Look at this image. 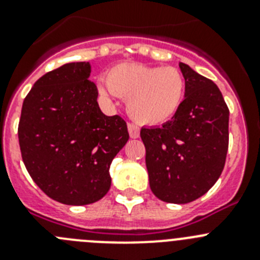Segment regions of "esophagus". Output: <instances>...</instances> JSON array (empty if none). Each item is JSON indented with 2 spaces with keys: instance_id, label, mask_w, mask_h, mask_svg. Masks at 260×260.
<instances>
[{
  "instance_id": "esophagus-1",
  "label": "esophagus",
  "mask_w": 260,
  "mask_h": 260,
  "mask_svg": "<svg viewBox=\"0 0 260 260\" xmlns=\"http://www.w3.org/2000/svg\"><path fill=\"white\" fill-rule=\"evenodd\" d=\"M127 128H128V134H130V138H133V139H137V138H139V127H138L137 125H134V123H128Z\"/></svg>"
}]
</instances>
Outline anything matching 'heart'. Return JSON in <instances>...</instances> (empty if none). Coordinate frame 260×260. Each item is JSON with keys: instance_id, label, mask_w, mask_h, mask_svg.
<instances>
[{"instance_id": "b5f03b06", "label": "heart", "mask_w": 260, "mask_h": 260, "mask_svg": "<svg viewBox=\"0 0 260 260\" xmlns=\"http://www.w3.org/2000/svg\"><path fill=\"white\" fill-rule=\"evenodd\" d=\"M104 98H126L128 114L143 125H160L178 112L185 99V78L176 68L119 63L99 83Z\"/></svg>"}]
</instances>
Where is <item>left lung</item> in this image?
I'll list each match as a JSON object with an SVG mask.
<instances>
[{
	"label": "left lung",
	"instance_id": "obj_1",
	"mask_svg": "<svg viewBox=\"0 0 260 260\" xmlns=\"http://www.w3.org/2000/svg\"><path fill=\"white\" fill-rule=\"evenodd\" d=\"M183 103L171 121L142 127L150 187L160 201L185 204L219 180L229 143V109L212 80L180 62Z\"/></svg>",
	"mask_w": 260,
	"mask_h": 260
}]
</instances>
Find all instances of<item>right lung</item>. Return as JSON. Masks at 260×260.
Here are the masks:
<instances>
[{
  "instance_id": "right-lung-1",
  "label": "right lung",
  "mask_w": 260,
  "mask_h": 260,
  "mask_svg": "<svg viewBox=\"0 0 260 260\" xmlns=\"http://www.w3.org/2000/svg\"><path fill=\"white\" fill-rule=\"evenodd\" d=\"M89 62H70L38 79L22 107L23 162L49 198L84 206L109 191L112 160L128 141L119 116H105Z\"/></svg>"
}]
</instances>
